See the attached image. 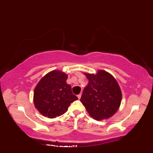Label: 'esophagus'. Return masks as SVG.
I'll list each match as a JSON object with an SVG mask.
<instances>
[{"instance_id": "esophagus-1", "label": "esophagus", "mask_w": 153, "mask_h": 153, "mask_svg": "<svg viewBox=\"0 0 153 153\" xmlns=\"http://www.w3.org/2000/svg\"><path fill=\"white\" fill-rule=\"evenodd\" d=\"M81 97H82V94H78V95H77V98H79H79H81Z\"/></svg>"}]
</instances>
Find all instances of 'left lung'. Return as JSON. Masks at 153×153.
<instances>
[{
  "instance_id": "left-lung-1",
  "label": "left lung",
  "mask_w": 153,
  "mask_h": 153,
  "mask_svg": "<svg viewBox=\"0 0 153 153\" xmlns=\"http://www.w3.org/2000/svg\"><path fill=\"white\" fill-rule=\"evenodd\" d=\"M88 79L80 101L88 113L94 120L108 119L120 107L121 90L112 75L105 70H98L96 74L84 73Z\"/></svg>"
}]
</instances>
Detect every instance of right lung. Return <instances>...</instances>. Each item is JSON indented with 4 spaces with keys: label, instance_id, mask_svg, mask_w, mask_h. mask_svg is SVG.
Wrapping results in <instances>:
<instances>
[{
    "label": "right lung",
    "instance_id": "obj_1",
    "mask_svg": "<svg viewBox=\"0 0 153 153\" xmlns=\"http://www.w3.org/2000/svg\"><path fill=\"white\" fill-rule=\"evenodd\" d=\"M67 74L59 70L48 72L42 77L34 89L33 103L45 117L53 119L63 115L77 97L67 84Z\"/></svg>",
    "mask_w": 153,
    "mask_h": 153
}]
</instances>
